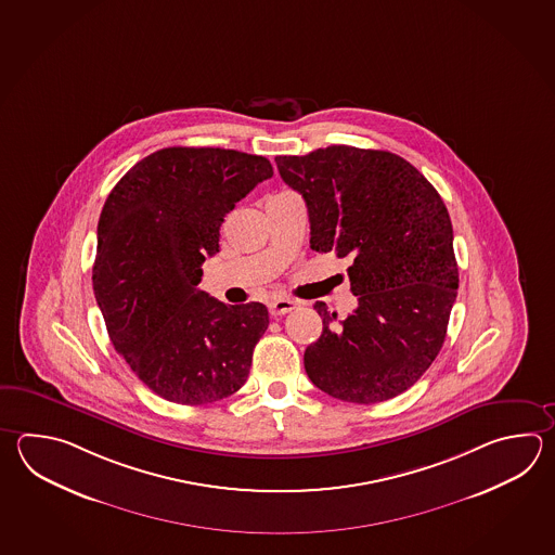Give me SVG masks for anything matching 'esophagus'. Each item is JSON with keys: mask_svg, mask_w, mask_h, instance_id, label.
Instances as JSON below:
<instances>
[{"mask_svg": "<svg viewBox=\"0 0 555 555\" xmlns=\"http://www.w3.org/2000/svg\"><path fill=\"white\" fill-rule=\"evenodd\" d=\"M296 306H298V302L293 298H274L269 302V310H271L272 317H283V314L293 312Z\"/></svg>", "mask_w": 555, "mask_h": 555, "instance_id": "esophagus-1", "label": "esophagus"}]
</instances>
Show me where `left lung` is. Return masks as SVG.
<instances>
[{"mask_svg":"<svg viewBox=\"0 0 555 555\" xmlns=\"http://www.w3.org/2000/svg\"><path fill=\"white\" fill-rule=\"evenodd\" d=\"M274 162L305 197L310 247L350 257L358 296L344 320L314 305L324 328L306 348V374L350 403L403 393L441 351L456 300L453 225L441 195L408 159L384 150L318 147Z\"/></svg>","mask_w":555,"mask_h":555,"instance_id":"1","label":"left lung"}]
</instances>
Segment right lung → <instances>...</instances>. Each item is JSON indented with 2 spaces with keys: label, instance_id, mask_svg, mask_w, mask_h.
Wrapping results in <instances>:
<instances>
[{
  "label": "right lung",
  "instance_id": "obj_1",
  "mask_svg": "<svg viewBox=\"0 0 555 555\" xmlns=\"http://www.w3.org/2000/svg\"><path fill=\"white\" fill-rule=\"evenodd\" d=\"M271 162L223 147H164L106 197L92 286L108 336L142 384L181 405L233 396L269 328L260 302L227 306L199 291L205 257Z\"/></svg>",
  "mask_w": 555,
  "mask_h": 555
}]
</instances>
